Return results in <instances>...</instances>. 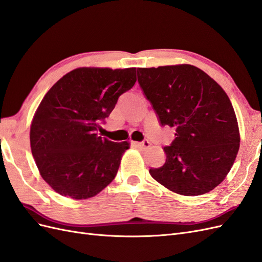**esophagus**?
<instances>
[{"label": "esophagus", "instance_id": "obj_1", "mask_svg": "<svg viewBox=\"0 0 262 262\" xmlns=\"http://www.w3.org/2000/svg\"><path fill=\"white\" fill-rule=\"evenodd\" d=\"M134 144H136L140 148H147L150 145L148 140H144V141H142V142H136V143H134Z\"/></svg>", "mask_w": 262, "mask_h": 262}]
</instances>
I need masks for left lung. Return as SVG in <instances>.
Returning a JSON list of instances; mask_svg holds the SVG:
<instances>
[{"instance_id": "obj_1", "label": "left lung", "mask_w": 262, "mask_h": 262, "mask_svg": "<svg viewBox=\"0 0 262 262\" xmlns=\"http://www.w3.org/2000/svg\"><path fill=\"white\" fill-rule=\"evenodd\" d=\"M138 82L162 126L176 131L166 162L149 173L170 191L204 194L223 181L239 149V130L224 90L190 64L138 69Z\"/></svg>"}]
</instances>
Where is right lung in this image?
I'll use <instances>...</instances> for the list:
<instances>
[{"label": "right lung", "mask_w": 262, "mask_h": 262, "mask_svg": "<svg viewBox=\"0 0 262 262\" xmlns=\"http://www.w3.org/2000/svg\"><path fill=\"white\" fill-rule=\"evenodd\" d=\"M137 82V68H78L45 95L30 126V147L55 192L89 199L112 182L128 142L98 137L120 95Z\"/></svg>", "instance_id": "obj_1"}]
</instances>
